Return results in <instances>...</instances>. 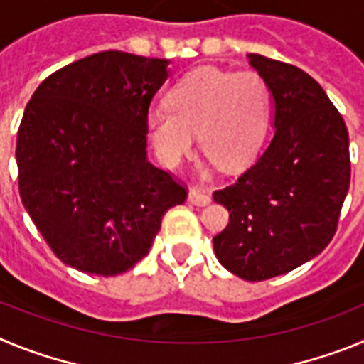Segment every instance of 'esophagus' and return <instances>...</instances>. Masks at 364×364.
<instances>
[{"mask_svg":"<svg viewBox=\"0 0 364 364\" xmlns=\"http://www.w3.org/2000/svg\"><path fill=\"white\" fill-rule=\"evenodd\" d=\"M188 200L191 202L193 205H208L211 202V197L208 193L198 191V189H191L188 195Z\"/></svg>","mask_w":364,"mask_h":364,"instance_id":"34e87169","label":"esophagus"}]
</instances>
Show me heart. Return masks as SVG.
Listing matches in <instances>:
<instances>
[{
	"instance_id": "1",
	"label": "heart",
	"mask_w": 364,
	"mask_h": 364,
	"mask_svg": "<svg viewBox=\"0 0 364 364\" xmlns=\"http://www.w3.org/2000/svg\"><path fill=\"white\" fill-rule=\"evenodd\" d=\"M169 107L147 117L151 142L169 166L189 156L198 134L200 149L224 171H237L259 153L269 120V92L257 73L200 67L167 96Z\"/></svg>"
}]
</instances>
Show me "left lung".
Here are the masks:
<instances>
[{"label": "left lung", "instance_id": "obj_1", "mask_svg": "<svg viewBox=\"0 0 364 364\" xmlns=\"http://www.w3.org/2000/svg\"><path fill=\"white\" fill-rule=\"evenodd\" d=\"M247 60L272 91L275 134L250 169L213 193L230 211L213 250L237 277L266 281L333 239L350 188L348 129L310 74L260 54Z\"/></svg>", "mask_w": 364, "mask_h": 364}]
</instances>
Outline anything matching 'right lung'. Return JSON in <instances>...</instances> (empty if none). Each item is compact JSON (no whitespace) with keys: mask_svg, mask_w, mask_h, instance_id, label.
<instances>
[{"mask_svg":"<svg viewBox=\"0 0 364 364\" xmlns=\"http://www.w3.org/2000/svg\"><path fill=\"white\" fill-rule=\"evenodd\" d=\"M167 60L104 50L40 83L18 129L19 197L58 259L112 277L149 253L188 188L146 156Z\"/></svg>","mask_w":364,"mask_h":364,"instance_id":"1","label":"right lung"}]
</instances>
